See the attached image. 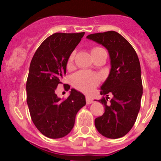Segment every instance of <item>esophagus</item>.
<instances>
[{
	"mask_svg": "<svg viewBox=\"0 0 161 161\" xmlns=\"http://www.w3.org/2000/svg\"><path fill=\"white\" fill-rule=\"evenodd\" d=\"M86 102L87 104H91L94 102L93 99L91 98L90 96H86Z\"/></svg>",
	"mask_w": 161,
	"mask_h": 161,
	"instance_id": "esophagus-1",
	"label": "esophagus"
}]
</instances>
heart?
Wrapping results in <instances>:
<instances>
[{
    "label": "heart",
    "instance_id": "heart-1",
    "mask_svg": "<svg viewBox=\"0 0 161 161\" xmlns=\"http://www.w3.org/2000/svg\"><path fill=\"white\" fill-rule=\"evenodd\" d=\"M101 49L99 47H94L91 50V53H94L95 50ZM75 58V53H72L68 59V66H70L72 64ZM72 83L77 89L84 92H89L92 91L94 88L98 86L101 81L100 76L97 74L93 72L86 71V70H80L75 73L72 76Z\"/></svg>",
    "mask_w": 161,
    "mask_h": 161
}]
</instances>
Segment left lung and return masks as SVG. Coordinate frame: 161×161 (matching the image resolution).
I'll use <instances>...</instances> for the list:
<instances>
[{
    "label": "left lung",
    "mask_w": 161,
    "mask_h": 161,
    "mask_svg": "<svg viewBox=\"0 0 161 161\" xmlns=\"http://www.w3.org/2000/svg\"><path fill=\"white\" fill-rule=\"evenodd\" d=\"M86 37L107 48L111 65L109 76L101 86L103 98L98 100L105 111L95 119V127L107 138H120L131 129L140 108L143 85L138 56L131 45L115 31ZM109 94L113 95L111 99Z\"/></svg>",
    "instance_id": "8db88e82"
}]
</instances>
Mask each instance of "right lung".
<instances>
[{
    "instance_id": "add662e5",
    "label": "right lung",
    "mask_w": 161,
    "mask_h": 161,
    "mask_svg": "<svg viewBox=\"0 0 161 161\" xmlns=\"http://www.w3.org/2000/svg\"><path fill=\"white\" fill-rule=\"evenodd\" d=\"M84 34H52L40 45L30 63L27 104L35 127L48 138H63L69 134L75 125L76 114L86 105L84 95L75 89L63 100L55 94L66 73L69 57ZM66 88L70 89V86Z\"/></svg>"
}]
</instances>
